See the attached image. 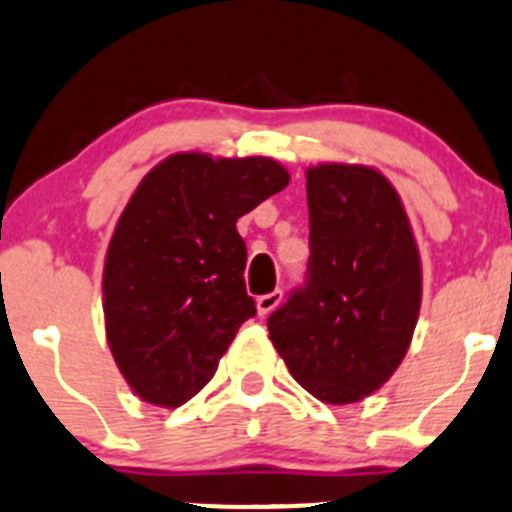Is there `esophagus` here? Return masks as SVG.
<instances>
[{"mask_svg": "<svg viewBox=\"0 0 512 512\" xmlns=\"http://www.w3.org/2000/svg\"><path fill=\"white\" fill-rule=\"evenodd\" d=\"M280 302H282V290L260 295V297H257V312H260V317H267L272 310H275L277 305H280Z\"/></svg>", "mask_w": 512, "mask_h": 512, "instance_id": "esophagus-1", "label": "esophagus"}]
</instances>
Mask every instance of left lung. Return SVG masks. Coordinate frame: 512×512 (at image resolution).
Returning a JSON list of instances; mask_svg holds the SVG:
<instances>
[{"instance_id":"left-lung-1","label":"left lung","mask_w":512,"mask_h":512,"mask_svg":"<svg viewBox=\"0 0 512 512\" xmlns=\"http://www.w3.org/2000/svg\"><path fill=\"white\" fill-rule=\"evenodd\" d=\"M310 260L270 317V340L317 400L357 403L398 370L418 325L423 272L398 192L365 165L307 170Z\"/></svg>"}]
</instances>
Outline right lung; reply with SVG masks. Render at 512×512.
I'll return each instance as SVG.
<instances>
[{
  "label": "right lung",
  "mask_w": 512,
  "mask_h": 512,
  "mask_svg": "<svg viewBox=\"0 0 512 512\" xmlns=\"http://www.w3.org/2000/svg\"><path fill=\"white\" fill-rule=\"evenodd\" d=\"M267 157L180 152L130 197L104 260V327L114 362L142 400L180 408L217 370L245 320L247 247L237 220L285 190Z\"/></svg>",
  "instance_id": "right-lung-1"
}]
</instances>
